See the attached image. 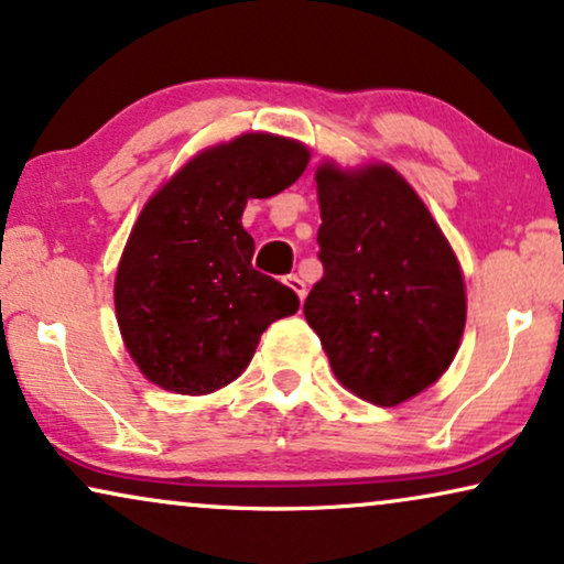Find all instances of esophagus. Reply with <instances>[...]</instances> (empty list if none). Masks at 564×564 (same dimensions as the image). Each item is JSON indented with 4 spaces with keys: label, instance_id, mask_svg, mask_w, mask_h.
I'll return each instance as SVG.
<instances>
[{
    "label": "esophagus",
    "instance_id": "obj_1",
    "mask_svg": "<svg viewBox=\"0 0 564 564\" xmlns=\"http://www.w3.org/2000/svg\"><path fill=\"white\" fill-rule=\"evenodd\" d=\"M284 282H288V288H290L292 292H295V295L300 297V303H303V300H305V282L300 280L297 274H290Z\"/></svg>",
    "mask_w": 564,
    "mask_h": 564
}]
</instances>
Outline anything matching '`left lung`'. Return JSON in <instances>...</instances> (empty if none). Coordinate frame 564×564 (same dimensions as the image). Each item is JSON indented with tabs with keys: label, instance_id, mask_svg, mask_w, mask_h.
Instances as JSON below:
<instances>
[{
	"label": "left lung",
	"instance_id": "1",
	"mask_svg": "<svg viewBox=\"0 0 564 564\" xmlns=\"http://www.w3.org/2000/svg\"><path fill=\"white\" fill-rule=\"evenodd\" d=\"M321 264L303 313L336 380L397 406L451 368L466 326L456 251L427 204L389 163L321 160Z\"/></svg>",
	"mask_w": 564,
	"mask_h": 564
}]
</instances>
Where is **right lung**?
<instances>
[{"mask_svg":"<svg viewBox=\"0 0 564 564\" xmlns=\"http://www.w3.org/2000/svg\"><path fill=\"white\" fill-rule=\"evenodd\" d=\"M311 150L246 131L196 152L139 212L113 282L123 347L150 383L204 397L248 368L269 324L300 300L256 272L243 209L295 184Z\"/></svg>","mask_w":564,"mask_h":564,"instance_id":"1","label":"right lung"}]
</instances>
